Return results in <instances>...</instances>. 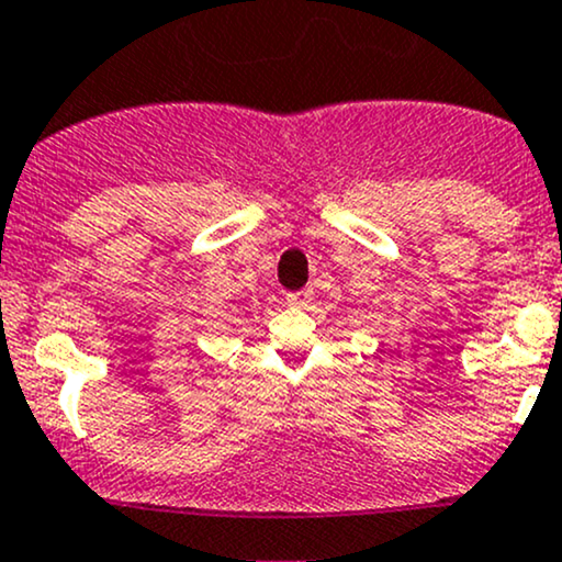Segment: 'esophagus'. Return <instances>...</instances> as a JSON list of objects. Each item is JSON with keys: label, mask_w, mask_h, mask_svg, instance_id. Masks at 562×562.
I'll return each instance as SVG.
<instances>
[{"label": "esophagus", "mask_w": 562, "mask_h": 562, "mask_svg": "<svg viewBox=\"0 0 562 562\" xmlns=\"http://www.w3.org/2000/svg\"><path fill=\"white\" fill-rule=\"evenodd\" d=\"M288 306H306L312 301V293L308 290H299V293H288Z\"/></svg>", "instance_id": "obj_1"}]
</instances>
